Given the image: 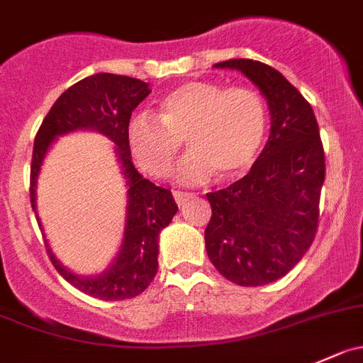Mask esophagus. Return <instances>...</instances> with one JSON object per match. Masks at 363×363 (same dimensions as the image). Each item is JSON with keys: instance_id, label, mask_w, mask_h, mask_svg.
<instances>
[{"instance_id": "1", "label": "esophagus", "mask_w": 363, "mask_h": 363, "mask_svg": "<svg viewBox=\"0 0 363 363\" xmlns=\"http://www.w3.org/2000/svg\"><path fill=\"white\" fill-rule=\"evenodd\" d=\"M174 199L175 202L179 203V206H182V203H186L188 200L195 199V193H189V191H174Z\"/></svg>"}]
</instances>
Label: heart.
Listing matches in <instances>:
<instances>
[{
    "label": "heart",
    "instance_id": "obj_1",
    "mask_svg": "<svg viewBox=\"0 0 363 363\" xmlns=\"http://www.w3.org/2000/svg\"><path fill=\"white\" fill-rule=\"evenodd\" d=\"M267 113L259 94L248 86L188 81L163 97L160 113L135 115L128 125V147L152 177L170 175L186 140L191 149L179 179L200 184L213 177H241L252 168L266 138Z\"/></svg>",
    "mask_w": 363,
    "mask_h": 363
}]
</instances>
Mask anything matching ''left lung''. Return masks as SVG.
<instances>
[{
	"instance_id": "left-lung-1",
	"label": "left lung",
	"mask_w": 363,
	"mask_h": 363,
	"mask_svg": "<svg viewBox=\"0 0 363 363\" xmlns=\"http://www.w3.org/2000/svg\"><path fill=\"white\" fill-rule=\"evenodd\" d=\"M257 84L267 101L271 133L248 174L207 193L206 250L218 273L242 287L287 275L315 238L325 182V150L312 106L273 67L257 60L220 62Z\"/></svg>"
}]
</instances>
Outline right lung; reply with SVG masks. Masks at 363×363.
Here are the masks:
<instances>
[{
    "label": "right lung",
    "mask_w": 363,
    "mask_h": 363,
    "mask_svg": "<svg viewBox=\"0 0 363 363\" xmlns=\"http://www.w3.org/2000/svg\"><path fill=\"white\" fill-rule=\"evenodd\" d=\"M149 94V83L136 77L108 72L94 74L67 88L45 115L35 136L30 168V200L33 211L38 170L56 136L76 129H94L108 136L117 147L118 163L129 189L124 241L113 264L97 277H79L65 269L52 255L49 245L45 246L52 266L67 282L81 293L104 301L129 300L150 286L157 273L160 232L177 213V203L170 189L143 179L133 164L128 147V125L133 110Z\"/></svg>",
    "instance_id": "add662e5"
}]
</instances>
